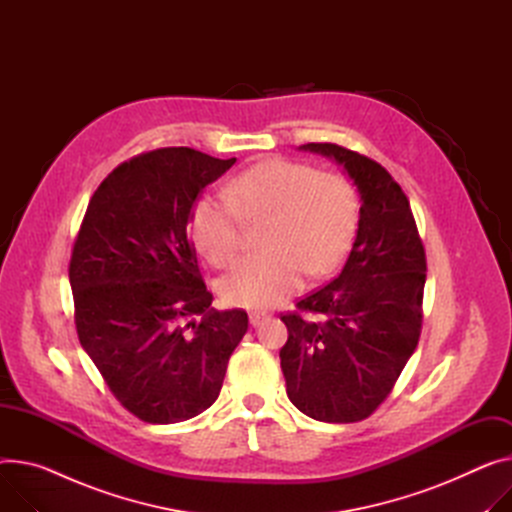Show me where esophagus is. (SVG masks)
<instances>
[{"label":"esophagus","instance_id":"34e87169","mask_svg":"<svg viewBox=\"0 0 512 512\" xmlns=\"http://www.w3.org/2000/svg\"><path fill=\"white\" fill-rule=\"evenodd\" d=\"M268 318V313L266 311H250V324L256 328V326H260L264 320Z\"/></svg>","mask_w":512,"mask_h":512}]
</instances>
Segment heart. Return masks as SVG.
Listing matches in <instances>:
<instances>
[{
  "mask_svg": "<svg viewBox=\"0 0 512 512\" xmlns=\"http://www.w3.org/2000/svg\"><path fill=\"white\" fill-rule=\"evenodd\" d=\"M244 219L262 221L264 248L235 262L219 291L229 305L270 307L297 291L305 272L322 277L342 260L355 238L359 194L342 174L274 157L194 205L196 248L227 266L240 250Z\"/></svg>",
  "mask_w": 512,
  "mask_h": 512,
  "instance_id": "1",
  "label": "heart"
}]
</instances>
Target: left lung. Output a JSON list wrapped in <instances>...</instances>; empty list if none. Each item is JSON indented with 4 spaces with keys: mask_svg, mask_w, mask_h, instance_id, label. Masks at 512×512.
I'll list each match as a JSON object with an SVG mask.
<instances>
[{
    "mask_svg": "<svg viewBox=\"0 0 512 512\" xmlns=\"http://www.w3.org/2000/svg\"><path fill=\"white\" fill-rule=\"evenodd\" d=\"M344 166L361 194L355 244L338 277L281 320L289 400L320 422H359L389 396L422 330L426 254L402 186L371 157L307 143ZM313 312L320 321H305Z\"/></svg>",
    "mask_w": 512,
    "mask_h": 512,
    "instance_id": "8db88e82",
    "label": "left lung"
}]
</instances>
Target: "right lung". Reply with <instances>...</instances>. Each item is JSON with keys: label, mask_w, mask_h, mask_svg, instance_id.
I'll return each instance as SVG.
<instances>
[{"label": "right lung", "mask_w": 512, "mask_h": 512, "mask_svg": "<svg viewBox=\"0 0 512 512\" xmlns=\"http://www.w3.org/2000/svg\"><path fill=\"white\" fill-rule=\"evenodd\" d=\"M233 164L190 147L131 157L98 186L75 238L77 336L114 398L143 422L205 412L248 330L244 309L211 307L190 240L201 192Z\"/></svg>", "instance_id": "add662e5"}]
</instances>
